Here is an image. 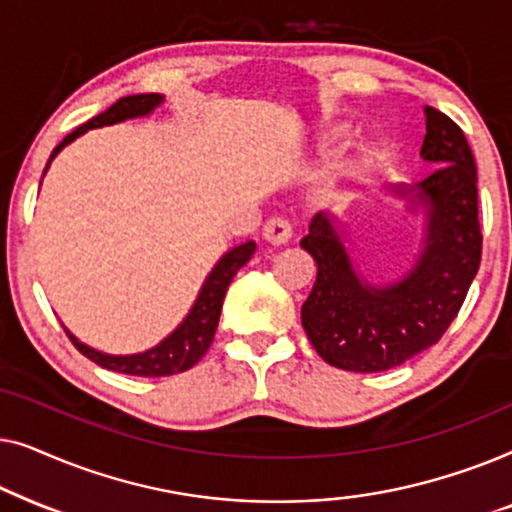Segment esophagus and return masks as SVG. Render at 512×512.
<instances>
[{"instance_id":"esophagus-1","label":"esophagus","mask_w":512,"mask_h":512,"mask_svg":"<svg viewBox=\"0 0 512 512\" xmlns=\"http://www.w3.org/2000/svg\"><path fill=\"white\" fill-rule=\"evenodd\" d=\"M293 230H291V223L282 219V216H272V219L265 221L263 226V237L268 240L270 244H286L291 240Z\"/></svg>"}]
</instances>
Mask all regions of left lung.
<instances>
[{
  "label": "left lung",
  "instance_id": "obj_1",
  "mask_svg": "<svg viewBox=\"0 0 512 512\" xmlns=\"http://www.w3.org/2000/svg\"><path fill=\"white\" fill-rule=\"evenodd\" d=\"M422 156L436 165L412 186H391L410 209H424V237L412 268L375 284L356 268L338 216L319 212L300 240L317 263V282L300 317L326 363L352 373H382L443 338L478 275V170L464 132L443 111L424 107Z\"/></svg>",
  "mask_w": 512,
  "mask_h": 512
}]
</instances>
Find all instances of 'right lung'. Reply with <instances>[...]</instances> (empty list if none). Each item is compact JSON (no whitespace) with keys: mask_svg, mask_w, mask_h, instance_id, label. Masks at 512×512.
Segmentation results:
<instances>
[{"mask_svg":"<svg viewBox=\"0 0 512 512\" xmlns=\"http://www.w3.org/2000/svg\"><path fill=\"white\" fill-rule=\"evenodd\" d=\"M165 102L163 95L158 93H142V95H128L121 97L116 104H111L107 111H102L100 116L90 118L88 123H83L76 128L74 132L62 139V142L55 146L51 158L44 167V174L51 167L53 158L65 149L67 144H72L76 137L86 135L88 130L95 128H104V125H116L123 121H130V118H142L149 116L156 111L160 104ZM256 251V242L249 240L244 244H237V247L228 249L223 254L216 265L209 272L205 282L200 286L198 298L184 321L174 328V331L158 342L156 347L146 349V352L139 354H107L100 352V349L88 347L86 342H81L76 335L69 331L65 326V333L69 335V340L74 342V347L79 349L83 356H88L90 361H95L97 366L107 368V370H116V373L123 375H137V377H165V375H177L184 373V370L193 368L198 363L205 352L212 345L216 326H219V317H221V305L223 298H226V291L233 277L237 275V270L242 265L249 263V258L254 256Z\"/></svg>","mask_w":512,"mask_h":512,"instance_id":"1","label":"right lung"}]
</instances>
